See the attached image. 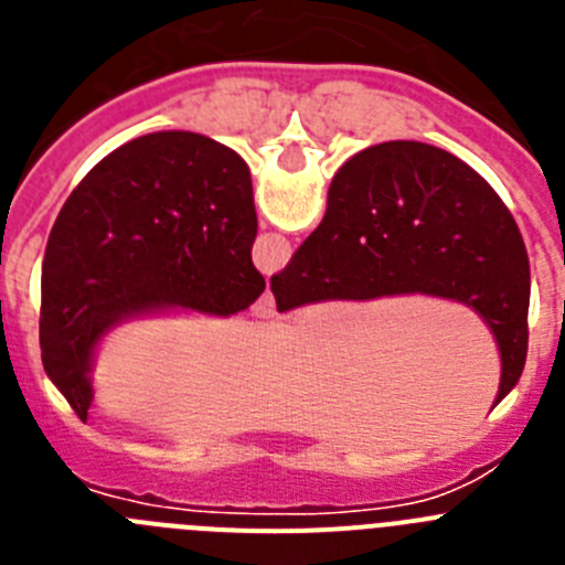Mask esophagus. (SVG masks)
I'll return each mask as SVG.
<instances>
[{
	"instance_id": "obj_1",
	"label": "esophagus",
	"mask_w": 565,
	"mask_h": 565,
	"mask_svg": "<svg viewBox=\"0 0 565 565\" xmlns=\"http://www.w3.org/2000/svg\"><path fill=\"white\" fill-rule=\"evenodd\" d=\"M274 313H277V308H274V297H271V291H266V294H263V297H259L257 302H254V306H252V317H257V319H271Z\"/></svg>"
}]
</instances>
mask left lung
<instances>
[{
	"mask_svg": "<svg viewBox=\"0 0 565 565\" xmlns=\"http://www.w3.org/2000/svg\"><path fill=\"white\" fill-rule=\"evenodd\" d=\"M246 161L198 132L124 143L73 189L47 237L39 344L50 382L87 422L98 339L138 313L246 311L266 279Z\"/></svg>",
	"mask_w": 565,
	"mask_h": 565,
	"instance_id": "1",
	"label": "left lung"
}]
</instances>
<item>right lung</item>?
<instances>
[{
	"label": "right lung",
	"instance_id": "right-lung-1",
	"mask_svg": "<svg viewBox=\"0 0 565 565\" xmlns=\"http://www.w3.org/2000/svg\"><path fill=\"white\" fill-rule=\"evenodd\" d=\"M529 286L526 246L495 189L456 154L418 141L353 154L333 174L317 232L271 277L277 311L396 294L463 302L498 339V402L526 362Z\"/></svg>",
	"mask_w": 565,
	"mask_h": 565
}]
</instances>
